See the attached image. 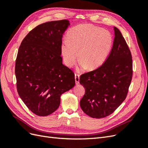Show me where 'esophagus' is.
Listing matches in <instances>:
<instances>
[{"label":"esophagus","instance_id":"obj_1","mask_svg":"<svg viewBox=\"0 0 148 148\" xmlns=\"http://www.w3.org/2000/svg\"><path fill=\"white\" fill-rule=\"evenodd\" d=\"M75 83L77 84H79V75L78 74L75 73Z\"/></svg>","mask_w":148,"mask_h":148}]
</instances>
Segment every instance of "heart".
<instances>
[{"label":"heart","instance_id":"obj_1","mask_svg":"<svg viewBox=\"0 0 148 148\" xmlns=\"http://www.w3.org/2000/svg\"><path fill=\"white\" fill-rule=\"evenodd\" d=\"M67 40L62 42L60 51L65 64L72 66L78 59L82 69L95 70L106 60L113 45L109 31L88 24L71 28Z\"/></svg>","mask_w":148,"mask_h":148}]
</instances>
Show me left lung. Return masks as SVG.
I'll return each mask as SVG.
<instances>
[{
  "instance_id": "obj_1",
  "label": "left lung",
  "mask_w": 148,
  "mask_h": 148,
  "mask_svg": "<svg viewBox=\"0 0 148 148\" xmlns=\"http://www.w3.org/2000/svg\"><path fill=\"white\" fill-rule=\"evenodd\" d=\"M114 28L113 46L104 63L80 76L85 94L79 104L84 112L92 118H104L113 113L126 98L132 82L131 52L119 29Z\"/></svg>"
}]
</instances>
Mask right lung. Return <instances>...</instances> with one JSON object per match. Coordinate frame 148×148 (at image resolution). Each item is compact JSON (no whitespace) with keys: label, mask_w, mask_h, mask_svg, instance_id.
I'll return each instance as SVG.
<instances>
[{"label":"right lung","mask_w":148,"mask_h":148,"mask_svg":"<svg viewBox=\"0 0 148 148\" xmlns=\"http://www.w3.org/2000/svg\"><path fill=\"white\" fill-rule=\"evenodd\" d=\"M69 21L37 26L26 36L15 62L18 93L34 114L47 116L60 106V96L75 84L73 71L62 64L60 46Z\"/></svg>","instance_id":"right-lung-1"}]
</instances>
